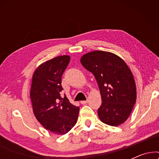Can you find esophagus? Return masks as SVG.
<instances>
[{
  "mask_svg": "<svg viewBox=\"0 0 159 159\" xmlns=\"http://www.w3.org/2000/svg\"><path fill=\"white\" fill-rule=\"evenodd\" d=\"M80 103L82 104V105H84V104L88 103V101H80Z\"/></svg>",
  "mask_w": 159,
  "mask_h": 159,
  "instance_id": "obj_1",
  "label": "esophagus"
}]
</instances>
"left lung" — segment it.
I'll use <instances>...</instances> for the list:
<instances>
[{
	"label": "left lung",
	"instance_id": "left-lung-1",
	"mask_svg": "<svg viewBox=\"0 0 159 159\" xmlns=\"http://www.w3.org/2000/svg\"><path fill=\"white\" fill-rule=\"evenodd\" d=\"M80 62L98 84L102 100L98 110L99 119L113 127L123 124L137 99L135 81L129 66L116 54L101 51L84 54Z\"/></svg>",
	"mask_w": 159,
	"mask_h": 159
}]
</instances>
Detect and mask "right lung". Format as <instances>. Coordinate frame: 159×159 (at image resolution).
Masks as SVG:
<instances>
[{"label": "right lung", "mask_w": 159, "mask_h": 159, "mask_svg": "<svg viewBox=\"0 0 159 159\" xmlns=\"http://www.w3.org/2000/svg\"><path fill=\"white\" fill-rule=\"evenodd\" d=\"M70 56H57L40 64L32 75L30 98L38 121L56 134H65L76 125L80 108L61 97V77Z\"/></svg>", "instance_id": "obj_1"}]
</instances>
